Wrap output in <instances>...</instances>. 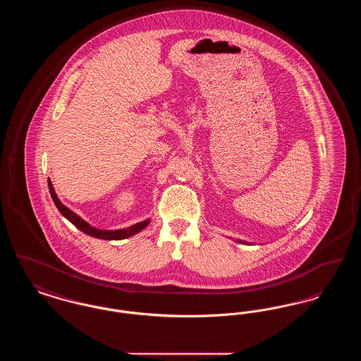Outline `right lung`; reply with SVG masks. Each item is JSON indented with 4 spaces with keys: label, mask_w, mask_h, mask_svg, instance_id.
Masks as SVG:
<instances>
[{
    "label": "right lung",
    "mask_w": 361,
    "mask_h": 361,
    "mask_svg": "<svg viewBox=\"0 0 361 361\" xmlns=\"http://www.w3.org/2000/svg\"><path fill=\"white\" fill-rule=\"evenodd\" d=\"M49 189H50V193H51L52 200H54L56 208L61 211V214H62L66 219H69L70 222L74 224L78 230H81L82 233H85V234L90 235V237L100 238V240H124V238H128V237L137 234L140 230H143L147 224H150V221L147 219V221H145V222H139V224H134V226H131V227H128V228L114 230V231L97 230V228L89 226V224H86L85 221H82L77 214H74L71 209H69L68 207L63 206V204L59 202V199H58L56 195H55V190L52 188V184L50 180H49Z\"/></svg>",
    "instance_id": "obj_1"
}]
</instances>
